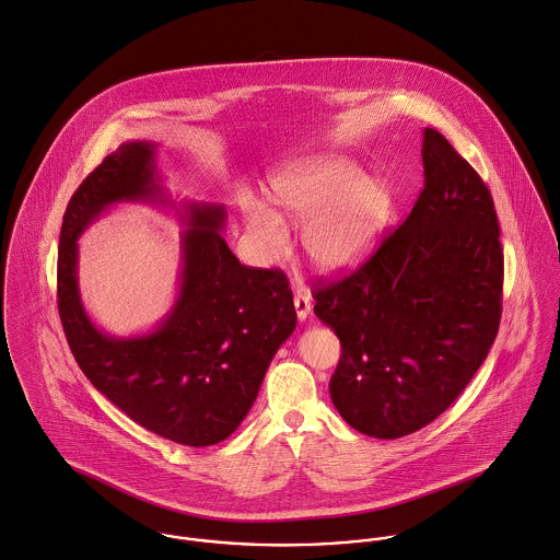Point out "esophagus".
<instances>
[{"instance_id": "1", "label": "esophagus", "mask_w": 560, "mask_h": 560, "mask_svg": "<svg viewBox=\"0 0 560 560\" xmlns=\"http://www.w3.org/2000/svg\"><path fill=\"white\" fill-rule=\"evenodd\" d=\"M294 307H296V315H299V319L303 322V319H307L311 313V296L310 292H296L294 294Z\"/></svg>"}]
</instances>
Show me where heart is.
Here are the masks:
<instances>
[{"label":"heart","mask_w":560,"mask_h":560,"mask_svg":"<svg viewBox=\"0 0 560 560\" xmlns=\"http://www.w3.org/2000/svg\"><path fill=\"white\" fill-rule=\"evenodd\" d=\"M272 197L294 225H303V247L322 270L339 272L361 264L382 236L393 195L380 180L341 156H310L285 163L272 178ZM245 223L266 257L288 245L285 221L277 210L245 197Z\"/></svg>","instance_id":"1"}]
</instances>
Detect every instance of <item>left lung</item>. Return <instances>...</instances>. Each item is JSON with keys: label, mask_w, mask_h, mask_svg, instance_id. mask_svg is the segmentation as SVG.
<instances>
[{"label": "left lung", "mask_w": 560, "mask_h": 560, "mask_svg": "<svg viewBox=\"0 0 560 560\" xmlns=\"http://www.w3.org/2000/svg\"><path fill=\"white\" fill-rule=\"evenodd\" d=\"M408 219L354 272L313 288L341 357L330 399L361 434L393 440L440 417L497 339L504 257L494 199L434 128Z\"/></svg>", "instance_id": "1"}]
</instances>
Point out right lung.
Instances as JSON below:
<instances>
[{"label": "right lung", "mask_w": 560, "mask_h": 560, "mask_svg": "<svg viewBox=\"0 0 560 560\" xmlns=\"http://www.w3.org/2000/svg\"><path fill=\"white\" fill-rule=\"evenodd\" d=\"M154 143L128 141L72 192L58 253V310L88 380L137 425L188 446L234 434L279 346L296 328L288 277L238 261L219 234L221 203H187L180 292L156 330L118 339L98 330L79 299L77 238L109 206L165 201Z\"/></svg>", "instance_id": "obj_1"}]
</instances>
